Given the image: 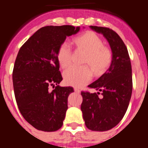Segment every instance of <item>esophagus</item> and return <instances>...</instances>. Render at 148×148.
Masks as SVG:
<instances>
[{
	"label": "esophagus",
	"mask_w": 148,
	"mask_h": 148,
	"mask_svg": "<svg viewBox=\"0 0 148 148\" xmlns=\"http://www.w3.org/2000/svg\"><path fill=\"white\" fill-rule=\"evenodd\" d=\"M74 91H75V92H76V93H79V92H80V90H78V89L77 88V87H74Z\"/></svg>",
	"instance_id": "34e87169"
}]
</instances>
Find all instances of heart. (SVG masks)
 <instances>
[{
	"instance_id": "heart-1",
	"label": "heart",
	"mask_w": 148,
	"mask_h": 148,
	"mask_svg": "<svg viewBox=\"0 0 148 148\" xmlns=\"http://www.w3.org/2000/svg\"><path fill=\"white\" fill-rule=\"evenodd\" d=\"M77 49L85 52L83 63L88 66H72L64 73V79L67 85L81 87L87 84L92 77V71L96 75H101L110 66L113 55L95 32L87 31L73 40ZM73 52L66 43H62L57 51V60L62 68L71 64ZM93 70L92 71V70Z\"/></svg>"
}]
</instances>
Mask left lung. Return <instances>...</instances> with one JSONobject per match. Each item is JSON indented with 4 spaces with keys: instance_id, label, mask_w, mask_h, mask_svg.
<instances>
[{
    "instance_id": "obj_1",
    "label": "left lung",
    "mask_w": 148,
    "mask_h": 148,
    "mask_svg": "<svg viewBox=\"0 0 148 148\" xmlns=\"http://www.w3.org/2000/svg\"><path fill=\"white\" fill-rule=\"evenodd\" d=\"M90 27L108 40L113 60L109 69L88 86L99 92H81V110L88 129L106 131L118 125L127 110L133 90L131 63L125 43L115 31L108 27Z\"/></svg>"
}]
</instances>
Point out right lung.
I'll list each match as a JSON object with an SVG mask.
<instances>
[{
    "instance_id": "add662e5",
    "label": "right lung",
    "mask_w": 148,
    "mask_h": 148,
    "mask_svg": "<svg viewBox=\"0 0 148 148\" xmlns=\"http://www.w3.org/2000/svg\"><path fill=\"white\" fill-rule=\"evenodd\" d=\"M79 30L70 25L44 27L19 49L12 72L15 100L23 118L37 130L53 132L62 127L68 96L74 90L58 85L63 78L57 51L67 36Z\"/></svg>"
}]
</instances>
